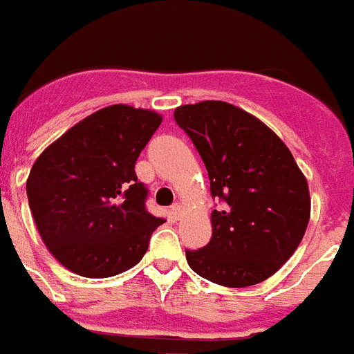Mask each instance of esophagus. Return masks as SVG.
<instances>
[{
    "mask_svg": "<svg viewBox=\"0 0 354 354\" xmlns=\"http://www.w3.org/2000/svg\"><path fill=\"white\" fill-rule=\"evenodd\" d=\"M180 213H183V208H180V204H174V206H171V208H170V215H171V218H174V221H179Z\"/></svg>",
    "mask_w": 354,
    "mask_h": 354,
    "instance_id": "obj_1",
    "label": "esophagus"
}]
</instances>
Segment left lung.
Instances as JSON below:
<instances>
[{
  "instance_id": "obj_1",
  "label": "left lung",
  "mask_w": 354,
  "mask_h": 354,
  "mask_svg": "<svg viewBox=\"0 0 354 354\" xmlns=\"http://www.w3.org/2000/svg\"><path fill=\"white\" fill-rule=\"evenodd\" d=\"M175 122L192 139L218 201L212 239L186 250L203 279L246 288L259 284L293 255L309 223L308 180L288 146L251 113L223 101L184 104Z\"/></svg>"
}]
</instances>
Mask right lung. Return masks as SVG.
Listing matches in <instances>:
<instances>
[{"mask_svg": "<svg viewBox=\"0 0 354 354\" xmlns=\"http://www.w3.org/2000/svg\"><path fill=\"white\" fill-rule=\"evenodd\" d=\"M159 113L113 104L52 142L32 166L26 195L52 255L88 279L130 270L145 257L162 218L146 209L148 188L136 162L156 133Z\"/></svg>", "mask_w": 354, "mask_h": 354, "instance_id": "1", "label": "right lung"}]
</instances>
